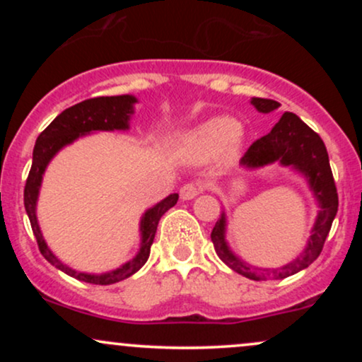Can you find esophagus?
<instances>
[{"label": "esophagus", "instance_id": "obj_1", "mask_svg": "<svg viewBox=\"0 0 362 362\" xmlns=\"http://www.w3.org/2000/svg\"><path fill=\"white\" fill-rule=\"evenodd\" d=\"M201 190H202L201 184H185L180 189V197L184 199V201H190V199L197 197V195L201 194Z\"/></svg>", "mask_w": 362, "mask_h": 362}]
</instances>
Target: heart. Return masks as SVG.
Masks as SVG:
<instances>
[{
	"label": "heart",
	"mask_w": 362,
	"mask_h": 362,
	"mask_svg": "<svg viewBox=\"0 0 362 362\" xmlns=\"http://www.w3.org/2000/svg\"><path fill=\"white\" fill-rule=\"evenodd\" d=\"M240 136L242 126L238 120L228 115H219L207 119L185 132L178 139V149L182 155L192 160H207L238 143Z\"/></svg>",
	"instance_id": "heart-1"
}]
</instances>
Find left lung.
Returning a JSON list of instances; mask_svg holds the SVG:
<instances>
[{"mask_svg": "<svg viewBox=\"0 0 362 362\" xmlns=\"http://www.w3.org/2000/svg\"><path fill=\"white\" fill-rule=\"evenodd\" d=\"M250 103L262 114H269V112L279 109L281 105L276 100L255 97L252 98ZM272 163L289 167L305 177L310 190L313 192V197L317 199L318 214L313 228H311L308 243L296 259L279 269H260L240 259L230 248L226 242V213L223 211L221 218L214 224L213 233H211L214 250L228 267L253 281L284 279V277L293 276L313 264L322 252L339 209L337 187H335L334 175H332L325 144L317 132L311 131L293 112H284L279 122L272 127V131L264 138L257 139L240 161L242 167L250 170L267 167Z\"/></svg>", "mask_w": 362, "mask_h": 362, "instance_id": "8db88e82", "label": "left lung"}]
</instances>
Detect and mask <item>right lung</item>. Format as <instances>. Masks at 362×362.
Here are the masks:
<instances>
[{"label": "right lung", "mask_w": 362, "mask_h": 362, "mask_svg": "<svg viewBox=\"0 0 362 362\" xmlns=\"http://www.w3.org/2000/svg\"><path fill=\"white\" fill-rule=\"evenodd\" d=\"M138 103V98L134 95H117V97H97L90 100L80 102L76 105L69 107L64 112H61L56 119L49 124L47 127L40 132V136L35 141L34 156H32V168L28 173L27 184L23 190V202L25 211H27L28 219H30L32 231H34L39 250L44 255V259L52 264L54 267L59 269L74 279L90 282V284L109 286L115 282L127 279L129 276L136 274L146 264L149 250H151L153 240H155L158 223L170 207H173L178 201V194H170L163 201L146 209L139 223L141 243L139 250L114 271L103 274H88L74 271V269L66 265L54 255L51 248L45 243L42 231H40L39 221H37V201H39L40 185H42V177L47 165L62 148L68 146L81 136L91 134L98 131H127L129 120L134 114V105Z\"/></svg>", "instance_id": "obj_1"}]
</instances>
